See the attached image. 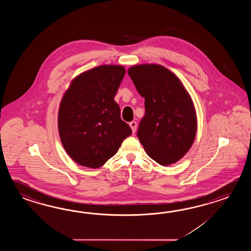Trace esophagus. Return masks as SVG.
<instances>
[{"label":"esophagus","instance_id":"1","mask_svg":"<svg viewBox=\"0 0 251 251\" xmlns=\"http://www.w3.org/2000/svg\"><path fill=\"white\" fill-rule=\"evenodd\" d=\"M129 126H130L131 128H132L133 133H134V132L136 131V128H137V123H136L135 121H132V122H130V123H129Z\"/></svg>","mask_w":251,"mask_h":251}]
</instances>
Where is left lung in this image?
I'll use <instances>...</instances> for the list:
<instances>
[{
	"label": "left lung",
	"mask_w": 251,
	"mask_h": 251,
	"mask_svg": "<svg viewBox=\"0 0 251 251\" xmlns=\"http://www.w3.org/2000/svg\"><path fill=\"white\" fill-rule=\"evenodd\" d=\"M128 75L145 100L137 131L140 143L160 165L175 163L190 149L197 133L191 98L176 75L161 65H134Z\"/></svg>",
	"instance_id": "obj_1"
}]
</instances>
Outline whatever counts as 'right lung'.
I'll use <instances>...</instances> for the list:
<instances>
[{"instance_id": "obj_1", "label": "right lung", "mask_w": 251, "mask_h": 251, "mask_svg": "<svg viewBox=\"0 0 251 251\" xmlns=\"http://www.w3.org/2000/svg\"><path fill=\"white\" fill-rule=\"evenodd\" d=\"M125 74L121 65H100L77 76L64 93L59 108V135L78 164L101 167L132 134L114 100Z\"/></svg>"}]
</instances>
